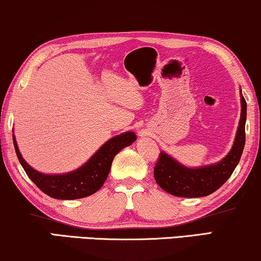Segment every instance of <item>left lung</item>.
Wrapping results in <instances>:
<instances>
[{"label":"left lung","mask_w":261,"mask_h":261,"mask_svg":"<svg viewBox=\"0 0 261 261\" xmlns=\"http://www.w3.org/2000/svg\"><path fill=\"white\" fill-rule=\"evenodd\" d=\"M246 103L241 94V117L233 147L227 156L214 165L188 169L181 166L166 153L160 152L154 166V179L163 190L178 197H204L226 183L240 162L244 151L246 133Z\"/></svg>","instance_id":"obj_1"}]
</instances>
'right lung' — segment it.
I'll return each mask as SVG.
<instances>
[{
  "mask_svg": "<svg viewBox=\"0 0 261 261\" xmlns=\"http://www.w3.org/2000/svg\"><path fill=\"white\" fill-rule=\"evenodd\" d=\"M137 140L133 132L120 134L110 139L80 169L65 174H44L38 172L24 162L17 148L13 135L14 147L17 159L31 180L42 192L52 198L77 199L95 194L105 184L108 177L114 156L123 147H127Z\"/></svg>",
  "mask_w": 261,
  "mask_h": 261,
  "instance_id": "obj_1",
  "label": "right lung"
}]
</instances>
